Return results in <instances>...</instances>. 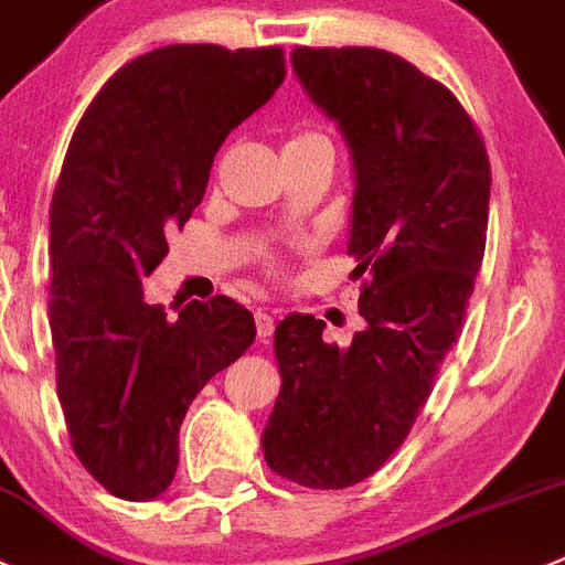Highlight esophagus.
I'll return each instance as SVG.
<instances>
[{"instance_id": "1", "label": "esophagus", "mask_w": 565, "mask_h": 565, "mask_svg": "<svg viewBox=\"0 0 565 565\" xmlns=\"http://www.w3.org/2000/svg\"><path fill=\"white\" fill-rule=\"evenodd\" d=\"M255 327H257V335L268 338L274 332V316L266 313V310H257V313H255Z\"/></svg>"}]
</instances>
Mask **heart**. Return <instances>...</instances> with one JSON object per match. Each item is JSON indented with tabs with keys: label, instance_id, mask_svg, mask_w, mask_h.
Segmentation results:
<instances>
[{
	"label": "heart",
	"instance_id": "obj_1",
	"mask_svg": "<svg viewBox=\"0 0 565 565\" xmlns=\"http://www.w3.org/2000/svg\"><path fill=\"white\" fill-rule=\"evenodd\" d=\"M319 143H327V141H324V138H321L316 130H308V127H302V130H294L291 136H288V141H286V147H282V152H294V149L319 147Z\"/></svg>",
	"mask_w": 565,
	"mask_h": 565
}]
</instances>
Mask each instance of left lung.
I'll return each mask as SVG.
<instances>
[{
    "label": "left lung",
    "instance_id": "obj_1",
    "mask_svg": "<svg viewBox=\"0 0 565 565\" xmlns=\"http://www.w3.org/2000/svg\"><path fill=\"white\" fill-rule=\"evenodd\" d=\"M294 72L352 149L349 255L366 274V330L349 349L291 313L274 332L282 388L263 433L268 469L349 488L405 444L458 341L486 255L491 163L475 118L438 79L374 46H297Z\"/></svg>",
    "mask_w": 565,
    "mask_h": 565
}]
</instances>
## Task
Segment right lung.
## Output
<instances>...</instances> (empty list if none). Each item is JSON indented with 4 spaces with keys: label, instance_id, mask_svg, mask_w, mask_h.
Wrapping results in <instances>:
<instances>
[{
    "label": "right lung",
    "instance_id": "obj_1",
    "mask_svg": "<svg viewBox=\"0 0 565 565\" xmlns=\"http://www.w3.org/2000/svg\"><path fill=\"white\" fill-rule=\"evenodd\" d=\"M286 79L279 46L177 44L118 68L79 118L50 207L57 396L79 463L118 499H154L193 396L255 341L230 297L177 319L143 277L205 196L218 147Z\"/></svg>",
    "mask_w": 565,
    "mask_h": 565
}]
</instances>
